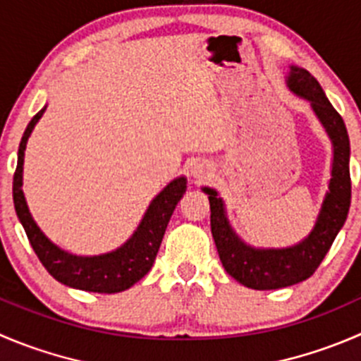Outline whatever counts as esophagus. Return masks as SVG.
<instances>
[{
  "mask_svg": "<svg viewBox=\"0 0 361 361\" xmlns=\"http://www.w3.org/2000/svg\"><path fill=\"white\" fill-rule=\"evenodd\" d=\"M192 174H194L195 178H204L206 176V167L202 166V164H194V166L190 167Z\"/></svg>",
  "mask_w": 361,
  "mask_h": 361,
  "instance_id": "1",
  "label": "esophagus"
}]
</instances>
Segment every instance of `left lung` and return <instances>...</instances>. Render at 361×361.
<instances>
[{
	"mask_svg": "<svg viewBox=\"0 0 361 361\" xmlns=\"http://www.w3.org/2000/svg\"><path fill=\"white\" fill-rule=\"evenodd\" d=\"M288 82L296 95L309 100L314 113L317 114L334 142L330 190L324 197L312 233L302 243L289 248L262 250V248L248 247L231 229L224 213L222 199L216 197L213 188H202L209 199V209H212L209 224L222 266L240 284L257 291L288 288L307 281L330 250L335 236L348 219L349 204H351L349 135L344 120L326 99L316 77L305 68L291 66Z\"/></svg>",
	"mask_w": 361,
	"mask_h": 361,
	"instance_id": "obj_1",
	"label": "left lung"
}]
</instances>
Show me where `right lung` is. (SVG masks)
<instances>
[{
  "instance_id": "right-lung-1",
  "label": "right lung",
  "mask_w": 361,
  "mask_h": 361,
  "mask_svg": "<svg viewBox=\"0 0 361 361\" xmlns=\"http://www.w3.org/2000/svg\"><path fill=\"white\" fill-rule=\"evenodd\" d=\"M44 111L45 107L35 114L33 120L27 123L26 130H24L23 139H20L17 167L16 173H13V206H16L17 216H19L24 231H26V236L37 257L40 259L44 268L56 281L70 286V288L92 293L113 295V293L125 291V289L132 288L135 282L141 281L152 269L171 215H173L178 201L185 194L187 180L176 178L153 199L148 212L145 213V219L139 224L137 231L118 250L109 252V254L93 255V257H79V255L66 254L65 250L51 243L44 236V233L38 229L35 220L31 219L23 188H20L23 187V164L27 137H30L37 121L42 118Z\"/></svg>"
}]
</instances>
